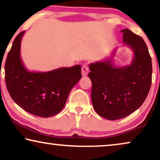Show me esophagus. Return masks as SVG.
I'll return each instance as SVG.
<instances>
[{"mask_svg":"<svg viewBox=\"0 0 160 160\" xmlns=\"http://www.w3.org/2000/svg\"><path fill=\"white\" fill-rule=\"evenodd\" d=\"M89 72V68H88V65L87 64H84L82 65V76H86L88 75Z\"/></svg>","mask_w":160,"mask_h":160,"instance_id":"34e87169","label":"esophagus"}]
</instances>
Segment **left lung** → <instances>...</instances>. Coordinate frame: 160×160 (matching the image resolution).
<instances>
[{
  "label": "left lung",
  "mask_w": 160,
  "mask_h": 160,
  "mask_svg": "<svg viewBox=\"0 0 160 160\" xmlns=\"http://www.w3.org/2000/svg\"><path fill=\"white\" fill-rule=\"evenodd\" d=\"M121 32L124 45L134 54L130 65L115 67L112 62L114 50L111 58L89 65L93 108L109 120L122 119L139 108L152 84V58L145 41L129 29Z\"/></svg>",
  "instance_id": "obj_1"
}]
</instances>
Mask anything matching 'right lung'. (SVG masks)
Instances as JSON below:
<instances>
[{"label": "right lung", "mask_w": 160, "mask_h": 160, "mask_svg": "<svg viewBox=\"0 0 160 160\" xmlns=\"http://www.w3.org/2000/svg\"><path fill=\"white\" fill-rule=\"evenodd\" d=\"M17 35L5 63V82L13 100L28 113L47 118L64 108L72 88L82 78L79 65L47 72H30L20 58L21 41Z\"/></svg>", "instance_id": "obj_1"}]
</instances>
